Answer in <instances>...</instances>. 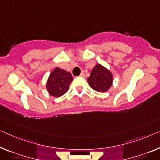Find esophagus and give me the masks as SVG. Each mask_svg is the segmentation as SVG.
<instances>
[{
    "label": "esophagus",
    "instance_id": "1",
    "mask_svg": "<svg viewBox=\"0 0 160 160\" xmlns=\"http://www.w3.org/2000/svg\"><path fill=\"white\" fill-rule=\"evenodd\" d=\"M84 75L85 74H84V72H82V73H80V77H84Z\"/></svg>",
    "mask_w": 160,
    "mask_h": 160
}]
</instances>
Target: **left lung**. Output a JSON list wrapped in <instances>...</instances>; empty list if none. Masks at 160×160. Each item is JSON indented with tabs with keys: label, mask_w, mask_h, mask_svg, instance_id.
<instances>
[{
	"label": "left lung",
	"mask_w": 160,
	"mask_h": 160,
	"mask_svg": "<svg viewBox=\"0 0 160 160\" xmlns=\"http://www.w3.org/2000/svg\"><path fill=\"white\" fill-rule=\"evenodd\" d=\"M87 82L90 87L98 92H105L112 87L113 75L109 70L97 64L92 71Z\"/></svg>",
	"instance_id": "8db88e82"
}]
</instances>
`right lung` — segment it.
Masks as SVG:
<instances>
[{
  "instance_id": "obj_1",
  "label": "right lung",
  "mask_w": 160,
  "mask_h": 160,
  "mask_svg": "<svg viewBox=\"0 0 160 160\" xmlns=\"http://www.w3.org/2000/svg\"><path fill=\"white\" fill-rule=\"evenodd\" d=\"M72 81V73L56 67L50 73L46 83V88L49 94L54 97H59L68 92Z\"/></svg>"
}]
</instances>
